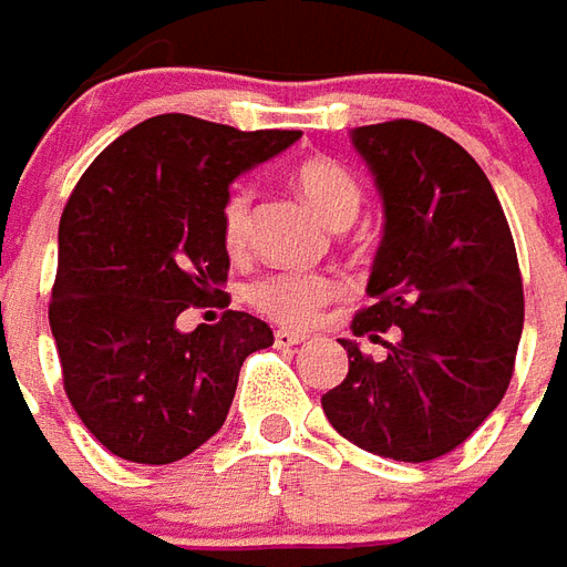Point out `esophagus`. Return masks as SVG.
I'll list each match as a JSON object with an SVG mask.
<instances>
[{"label":"esophagus","mask_w":567,"mask_h":567,"mask_svg":"<svg viewBox=\"0 0 567 567\" xmlns=\"http://www.w3.org/2000/svg\"><path fill=\"white\" fill-rule=\"evenodd\" d=\"M272 339H276V346L279 348H291V346H300V342H306L303 333H295V330H276L272 333Z\"/></svg>","instance_id":"obj_1"}]
</instances>
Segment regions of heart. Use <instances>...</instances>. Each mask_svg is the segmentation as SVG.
Instances as JSON below:
<instances>
[{"instance_id": "obj_1", "label": "heart", "mask_w": 567, "mask_h": 567, "mask_svg": "<svg viewBox=\"0 0 567 567\" xmlns=\"http://www.w3.org/2000/svg\"><path fill=\"white\" fill-rule=\"evenodd\" d=\"M295 183L321 219L333 228H346L351 219L358 216L360 192L358 179L348 174L346 167L316 155L306 158L295 171ZM221 240L228 246V251H240L249 240L251 225V195L246 188H234L225 204H221ZM339 295V282L330 272H270L258 282L249 285V303L264 312L272 321L291 327L309 324L312 318L321 312V306H327Z\"/></svg>"}]
</instances>
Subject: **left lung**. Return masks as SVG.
I'll return each mask as SVG.
<instances>
[{"mask_svg":"<svg viewBox=\"0 0 567 567\" xmlns=\"http://www.w3.org/2000/svg\"><path fill=\"white\" fill-rule=\"evenodd\" d=\"M351 144L384 213L348 375L321 396L339 435L400 463L454 451L489 417L514 372L523 279L505 213L486 174L447 134L414 120L360 125Z\"/></svg>","mask_w":567,"mask_h":567,"instance_id":"left-lung-1","label":"left lung"}]
</instances>
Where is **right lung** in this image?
Listing matches in <instances>:
<instances>
[{"label": "right lung", "mask_w": 567, "mask_h": 567, "mask_svg": "<svg viewBox=\"0 0 567 567\" xmlns=\"http://www.w3.org/2000/svg\"><path fill=\"white\" fill-rule=\"evenodd\" d=\"M295 141L162 113L120 134L71 192L50 330L71 405L111 454L146 465L192 454L228 417L243 360L272 346L249 312L192 333L177 318L228 282V186Z\"/></svg>", "instance_id": "right-lung-1"}]
</instances>
